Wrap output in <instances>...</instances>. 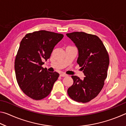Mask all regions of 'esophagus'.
<instances>
[{
    "mask_svg": "<svg viewBox=\"0 0 126 126\" xmlns=\"http://www.w3.org/2000/svg\"><path fill=\"white\" fill-rule=\"evenodd\" d=\"M60 76H61V77H64L67 76V74H65V73H61V74H60Z\"/></svg>",
    "mask_w": 126,
    "mask_h": 126,
    "instance_id": "esophagus-1",
    "label": "esophagus"
}]
</instances>
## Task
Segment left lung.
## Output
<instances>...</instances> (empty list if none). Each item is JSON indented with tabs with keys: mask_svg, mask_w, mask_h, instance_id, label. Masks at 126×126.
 Masks as SVG:
<instances>
[{
	"mask_svg": "<svg viewBox=\"0 0 126 126\" xmlns=\"http://www.w3.org/2000/svg\"><path fill=\"white\" fill-rule=\"evenodd\" d=\"M78 50L77 62L85 76L83 79L72 76L73 84L68 89L69 96L82 103L94 98L103 87L110 63L108 52L97 36L84 32L67 33Z\"/></svg>",
	"mask_w": 126,
	"mask_h": 126,
	"instance_id": "obj_1",
	"label": "left lung"
}]
</instances>
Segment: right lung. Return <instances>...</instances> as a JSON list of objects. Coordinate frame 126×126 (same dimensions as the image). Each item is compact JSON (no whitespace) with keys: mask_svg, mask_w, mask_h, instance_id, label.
<instances>
[{"mask_svg":"<svg viewBox=\"0 0 126 126\" xmlns=\"http://www.w3.org/2000/svg\"><path fill=\"white\" fill-rule=\"evenodd\" d=\"M63 37L62 34L39 31L27 34L22 39L14 68L19 86L27 96L40 100L50 94L59 74L48 72L42 65Z\"/></svg>","mask_w":126,"mask_h":126,"instance_id":"right-lung-1","label":"right lung"}]
</instances>
